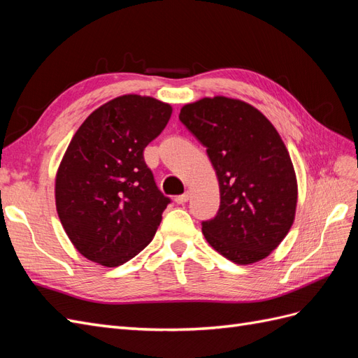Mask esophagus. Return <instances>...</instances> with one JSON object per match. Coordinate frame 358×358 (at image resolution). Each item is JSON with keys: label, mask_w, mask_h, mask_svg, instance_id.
<instances>
[{"label": "esophagus", "mask_w": 358, "mask_h": 358, "mask_svg": "<svg viewBox=\"0 0 358 358\" xmlns=\"http://www.w3.org/2000/svg\"><path fill=\"white\" fill-rule=\"evenodd\" d=\"M189 199H191V194L187 191L185 194H182V196H178V197L175 199V201H176L178 204H183V203H187Z\"/></svg>", "instance_id": "obj_1"}]
</instances>
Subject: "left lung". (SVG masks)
<instances>
[{"label": "left lung", "instance_id": "obj_1", "mask_svg": "<svg viewBox=\"0 0 358 358\" xmlns=\"http://www.w3.org/2000/svg\"><path fill=\"white\" fill-rule=\"evenodd\" d=\"M180 122L206 148L221 204L201 222L209 245L236 264L266 258L294 221L296 173L275 127L255 107L215 96L182 107Z\"/></svg>", "mask_w": 358, "mask_h": 358}]
</instances>
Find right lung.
I'll return each mask as SVG.
<instances>
[{
    "label": "right lung",
    "mask_w": 358,
    "mask_h": 358,
    "mask_svg": "<svg viewBox=\"0 0 358 358\" xmlns=\"http://www.w3.org/2000/svg\"><path fill=\"white\" fill-rule=\"evenodd\" d=\"M171 107L150 96L122 95L92 112L76 131L58 169L61 224L91 262L116 267L149 245L171 201L143 157Z\"/></svg>",
    "instance_id": "add662e5"
}]
</instances>
